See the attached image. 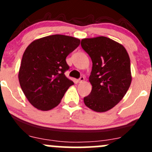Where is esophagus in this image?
<instances>
[{"label": "esophagus", "instance_id": "esophagus-1", "mask_svg": "<svg viewBox=\"0 0 152 152\" xmlns=\"http://www.w3.org/2000/svg\"><path fill=\"white\" fill-rule=\"evenodd\" d=\"M78 81H79V83L83 82V81H84V76H81V77L79 78V79Z\"/></svg>", "mask_w": 152, "mask_h": 152}]
</instances>
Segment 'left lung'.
Here are the masks:
<instances>
[{
	"mask_svg": "<svg viewBox=\"0 0 152 152\" xmlns=\"http://www.w3.org/2000/svg\"><path fill=\"white\" fill-rule=\"evenodd\" d=\"M82 49L91 57L92 91L84 104L96 112L111 109L125 95L132 81L130 60L121 44L104 36L83 38Z\"/></svg>",
	"mask_w": 152,
	"mask_h": 152,
	"instance_id": "8db88e82",
	"label": "left lung"
}]
</instances>
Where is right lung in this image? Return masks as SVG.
Listing matches in <instances>:
<instances>
[{
	"instance_id": "1",
	"label": "right lung",
	"mask_w": 152,
	"mask_h": 152,
	"mask_svg": "<svg viewBox=\"0 0 152 152\" xmlns=\"http://www.w3.org/2000/svg\"><path fill=\"white\" fill-rule=\"evenodd\" d=\"M80 40L52 35L33 41L22 56L18 78L30 104L49 111L60 104L73 82L65 76L69 66L66 57L79 47Z\"/></svg>"
}]
</instances>
